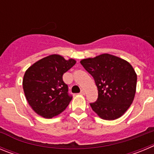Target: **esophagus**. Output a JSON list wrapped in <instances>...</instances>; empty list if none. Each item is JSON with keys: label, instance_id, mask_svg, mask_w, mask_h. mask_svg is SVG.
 <instances>
[{"label": "esophagus", "instance_id": "obj_1", "mask_svg": "<svg viewBox=\"0 0 154 154\" xmlns=\"http://www.w3.org/2000/svg\"><path fill=\"white\" fill-rule=\"evenodd\" d=\"M80 94H81V95H85V91L82 89L81 92H80Z\"/></svg>", "mask_w": 154, "mask_h": 154}]
</instances>
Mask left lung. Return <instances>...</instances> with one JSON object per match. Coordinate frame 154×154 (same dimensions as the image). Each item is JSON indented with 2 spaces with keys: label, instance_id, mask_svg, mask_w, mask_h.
Returning <instances> with one entry per match:
<instances>
[{
  "label": "left lung",
  "instance_id": "1",
  "mask_svg": "<svg viewBox=\"0 0 154 154\" xmlns=\"http://www.w3.org/2000/svg\"><path fill=\"white\" fill-rule=\"evenodd\" d=\"M93 77L98 88V99L90 103L92 110L106 120L123 115L133 103L137 88L135 70L124 59L109 54L80 62Z\"/></svg>",
  "mask_w": 154,
  "mask_h": 154
}]
</instances>
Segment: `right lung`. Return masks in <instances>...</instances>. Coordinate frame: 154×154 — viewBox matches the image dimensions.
Masks as SVG:
<instances>
[{"mask_svg":"<svg viewBox=\"0 0 154 154\" xmlns=\"http://www.w3.org/2000/svg\"><path fill=\"white\" fill-rule=\"evenodd\" d=\"M75 63L72 58L65 60L59 55H51L27 69L23 89L28 104L37 114L51 119L69 106L72 97L68 93V85L62 75Z\"/></svg>","mask_w":154,"mask_h":154,"instance_id":"right-lung-1","label":"right lung"}]
</instances>
